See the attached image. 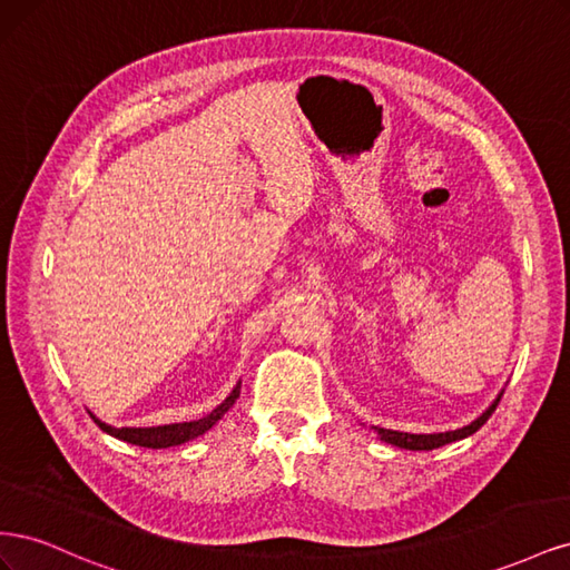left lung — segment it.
Listing matches in <instances>:
<instances>
[{
	"instance_id": "1",
	"label": "left lung",
	"mask_w": 570,
	"mask_h": 570,
	"mask_svg": "<svg viewBox=\"0 0 570 570\" xmlns=\"http://www.w3.org/2000/svg\"><path fill=\"white\" fill-rule=\"evenodd\" d=\"M504 390L497 394V400L480 413L475 421H471L469 425L456 428V430H444V433H404V430H392V428H381V425H371L373 433L381 438L387 444L400 446V450H411V452H428V450H438V446H444L450 442H459L463 438L473 435L475 430H480L482 425L488 423V419L494 413L499 400H502Z\"/></svg>"
}]
</instances>
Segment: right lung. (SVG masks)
Instances as JSON below:
<instances>
[{
	"label": "right lung",
	"instance_id": "obj_1",
	"mask_svg": "<svg viewBox=\"0 0 570 570\" xmlns=\"http://www.w3.org/2000/svg\"><path fill=\"white\" fill-rule=\"evenodd\" d=\"M239 387H243V381H237V385L230 390V394L223 400L216 409H212L206 416L197 419V421H183V423H164V425H149V428H116L109 425L105 421H99L95 413L90 411L92 421L105 430L107 435L124 440L128 444H137V446H147V450H166V446H176V444H185L189 440H195L199 435H204L206 430H212L226 413L233 409V404L237 402L239 396Z\"/></svg>",
	"mask_w": 570,
	"mask_h": 570
}]
</instances>
